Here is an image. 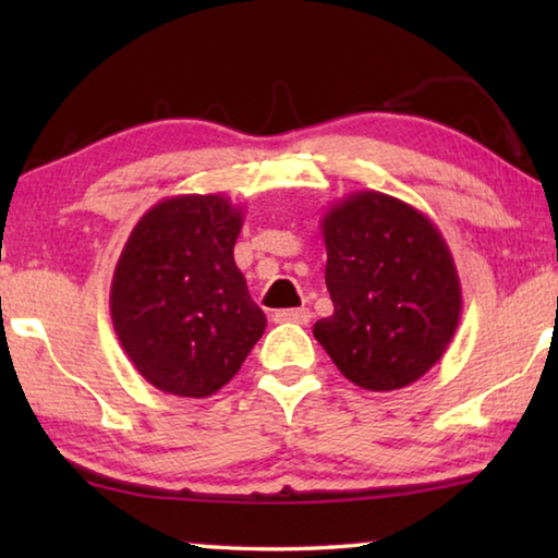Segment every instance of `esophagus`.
<instances>
[{"mask_svg":"<svg viewBox=\"0 0 558 558\" xmlns=\"http://www.w3.org/2000/svg\"><path fill=\"white\" fill-rule=\"evenodd\" d=\"M310 317H313V313H310L307 307H292V310H276L272 313V319L276 323H295V325H307Z\"/></svg>","mask_w":558,"mask_h":558,"instance_id":"esophagus-1","label":"esophagus"}]
</instances>
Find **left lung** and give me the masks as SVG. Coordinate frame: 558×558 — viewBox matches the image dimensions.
Returning <instances> with one entry per match:
<instances>
[{
    "mask_svg": "<svg viewBox=\"0 0 558 558\" xmlns=\"http://www.w3.org/2000/svg\"><path fill=\"white\" fill-rule=\"evenodd\" d=\"M335 313L313 335L349 381L396 391L418 381L456 335L462 292L450 248L426 214L354 192L323 219Z\"/></svg>",
    "mask_w": 558,
    "mask_h": 558,
    "instance_id": "8db88e82",
    "label": "left lung"
}]
</instances>
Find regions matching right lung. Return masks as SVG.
<instances>
[{"label":"right lung","instance_id":"obj_1","mask_svg":"<svg viewBox=\"0 0 558 558\" xmlns=\"http://www.w3.org/2000/svg\"><path fill=\"white\" fill-rule=\"evenodd\" d=\"M243 209L221 194L155 204L112 272L110 317L132 366L155 389L206 399L229 384L266 329L233 245Z\"/></svg>","mask_w":558,"mask_h":558}]
</instances>
